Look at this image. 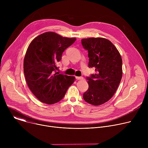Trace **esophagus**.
I'll list each match as a JSON object with an SVG mask.
<instances>
[{"label": "esophagus", "mask_w": 148, "mask_h": 148, "mask_svg": "<svg viewBox=\"0 0 148 148\" xmlns=\"http://www.w3.org/2000/svg\"><path fill=\"white\" fill-rule=\"evenodd\" d=\"M77 79H83L84 78L82 77H75Z\"/></svg>", "instance_id": "34e87169"}]
</instances>
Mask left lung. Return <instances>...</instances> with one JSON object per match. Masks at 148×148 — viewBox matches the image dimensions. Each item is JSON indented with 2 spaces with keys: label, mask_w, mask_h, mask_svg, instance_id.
<instances>
[{
  "label": "left lung",
  "mask_w": 148,
  "mask_h": 148,
  "mask_svg": "<svg viewBox=\"0 0 148 148\" xmlns=\"http://www.w3.org/2000/svg\"><path fill=\"white\" fill-rule=\"evenodd\" d=\"M81 44L88 50V67L95 71L87 77L89 87L83 98L97 106L109 101L116 92L122 76V58L115 46L105 38H83Z\"/></svg>",
  "instance_id": "left-lung-1"
}]
</instances>
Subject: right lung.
I'll return each instance as SVG.
<instances>
[{"label":"right lung","mask_w":148,"mask_h":148,"mask_svg":"<svg viewBox=\"0 0 148 148\" xmlns=\"http://www.w3.org/2000/svg\"><path fill=\"white\" fill-rule=\"evenodd\" d=\"M75 40L49 32L37 36L29 45L24 58L25 76L29 89L41 102H58L75 81V77L56 70L63 51Z\"/></svg>","instance_id":"obj_1"}]
</instances>
